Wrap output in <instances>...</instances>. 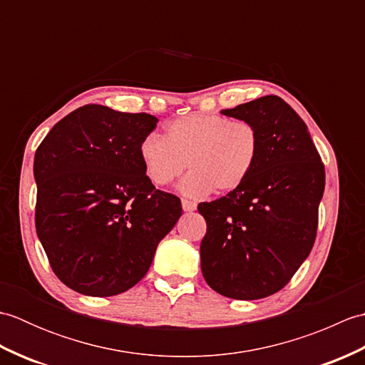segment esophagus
<instances>
[{
	"label": "esophagus",
	"instance_id": "1",
	"mask_svg": "<svg viewBox=\"0 0 365 365\" xmlns=\"http://www.w3.org/2000/svg\"><path fill=\"white\" fill-rule=\"evenodd\" d=\"M182 208L185 212H195L196 204L191 202V200H188V199H182Z\"/></svg>",
	"mask_w": 365,
	"mask_h": 365
}]
</instances>
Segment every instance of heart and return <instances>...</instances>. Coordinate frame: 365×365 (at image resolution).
Returning a JSON list of instances; mask_svg holds the SVG:
<instances>
[{
	"instance_id": "1",
	"label": "heart",
	"mask_w": 365,
	"mask_h": 365,
	"mask_svg": "<svg viewBox=\"0 0 365 365\" xmlns=\"http://www.w3.org/2000/svg\"><path fill=\"white\" fill-rule=\"evenodd\" d=\"M259 152L254 123L200 113L170 120L166 136L150 133L139 145L145 174L158 187L173 183L188 166L182 191L191 197L237 190L252 173Z\"/></svg>"
}]
</instances>
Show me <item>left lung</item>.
Instances as JSON below:
<instances>
[{"label": "left lung", "mask_w": 365, "mask_h": 365, "mask_svg": "<svg viewBox=\"0 0 365 365\" xmlns=\"http://www.w3.org/2000/svg\"><path fill=\"white\" fill-rule=\"evenodd\" d=\"M254 123L259 158L234 191L200 202L207 222L200 268L232 299H260L290 282L311 254L324 191V165L306 123L277 96L222 110Z\"/></svg>", "instance_id": "8db88e82"}]
</instances>
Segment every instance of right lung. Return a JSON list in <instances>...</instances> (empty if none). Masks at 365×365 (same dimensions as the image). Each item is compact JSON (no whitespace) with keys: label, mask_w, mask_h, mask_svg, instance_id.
Wrapping results in <instances>:
<instances>
[{"label":"right lung","mask_w":365,"mask_h":365,"mask_svg":"<svg viewBox=\"0 0 365 365\" xmlns=\"http://www.w3.org/2000/svg\"><path fill=\"white\" fill-rule=\"evenodd\" d=\"M157 122L84 105L37 147L36 232L54 274L75 292L113 297L131 289L182 216L180 199L153 187L139 155Z\"/></svg>","instance_id":"obj_1"}]
</instances>
